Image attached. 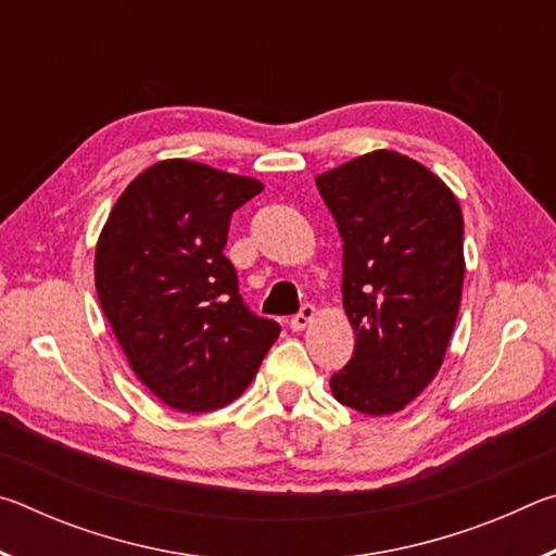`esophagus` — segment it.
<instances>
[{"label": "esophagus", "mask_w": 556, "mask_h": 556, "mask_svg": "<svg viewBox=\"0 0 556 556\" xmlns=\"http://www.w3.org/2000/svg\"><path fill=\"white\" fill-rule=\"evenodd\" d=\"M314 316H316V306L314 304H304L296 316H291L289 328H291V331H304V328L314 321Z\"/></svg>", "instance_id": "esophagus-1"}]
</instances>
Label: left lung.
<instances>
[{"label":"left lung","mask_w":556,"mask_h":556,"mask_svg":"<svg viewBox=\"0 0 556 556\" xmlns=\"http://www.w3.org/2000/svg\"><path fill=\"white\" fill-rule=\"evenodd\" d=\"M343 240V308L353 357L333 397L382 417L434 380L464 287V215L451 188L414 159L378 149L316 176Z\"/></svg>","instance_id":"1"}]
</instances>
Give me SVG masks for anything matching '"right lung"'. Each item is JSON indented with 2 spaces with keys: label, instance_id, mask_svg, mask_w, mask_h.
<instances>
[{
  "label": "right lung",
  "instance_id": "1",
  "mask_svg": "<svg viewBox=\"0 0 556 556\" xmlns=\"http://www.w3.org/2000/svg\"><path fill=\"white\" fill-rule=\"evenodd\" d=\"M260 191L250 176L166 159L125 188L100 232L102 312L129 368L178 412L238 400L281 331L244 306L223 255L232 213Z\"/></svg>",
  "mask_w": 556,
  "mask_h": 556
}]
</instances>
